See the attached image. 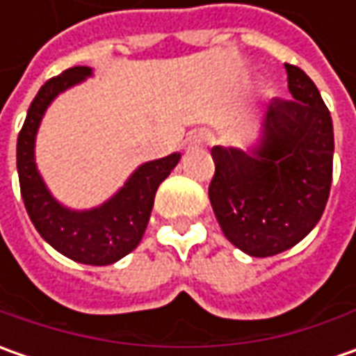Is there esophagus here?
<instances>
[{"label": "esophagus", "instance_id": "obj_1", "mask_svg": "<svg viewBox=\"0 0 356 356\" xmlns=\"http://www.w3.org/2000/svg\"><path fill=\"white\" fill-rule=\"evenodd\" d=\"M210 140H212V134H210L208 130H198V132H192V134L188 136V146H190V148H198V146L210 144Z\"/></svg>", "mask_w": 356, "mask_h": 356}]
</instances>
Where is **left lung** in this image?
<instances>
[{"label":"left lung","instance_id":"obj_1","mask_svg":"<svg viewBox=\"0 0 356 356\" xmlns=\"http://www.w3.org/2000/svg\"><path fill=\"white\" fill-rule=\"evenodd\" d=\"M291 101H271L261 148L250 156L213 146L208 196L216 220L241 252L269 257L321 220L333 180V120L315 83L285 63Z\"/></svg>","mask_w":356,"mask_h":356}]
</instances>
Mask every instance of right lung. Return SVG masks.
I'll return each mask as SVG.
<instances>
[{"mask_svg":"<svg viewBox=\"0 0 356 356\" xmlns=\"http://www.w3.org/2000/svg\"><path fill=\"white\" fill-rule=\"evenodd\" d=\"M87 67H71L49 79L35 95L17 136V172L25 210L35 229L69 259L87 266H108L130 253L144 236L158 186L178 164L180 154L146 162L113 200L90 212H71L51 198L33 162L35 132L49 103L89 75Z\"/></svg>","mask_w":356,"mask_h":356,"instance_id":"add662e5","label":"right lung"}]
</instances>
